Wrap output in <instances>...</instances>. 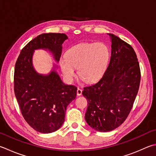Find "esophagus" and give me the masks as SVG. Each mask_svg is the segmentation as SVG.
Wrapping results in <instances>:
<instances>
[{"label": "esophagus", "mask_w": 156, "mask_h": 156, "mask_svg": "<svg viewBox=\"0 0 156 156\" xmlns=\"http://www.w3.org/2000/svg\"><path fill=\"white\" fill-rule=\"evenodd\" d=\"M82 94V90L80 89V88H77V96H81Z\"/></svg>", "instance_id": "esophagus-1"}]
</instances>
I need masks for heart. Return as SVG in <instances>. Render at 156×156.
<instances>
[{
    "label": "heart",
    "mask_w": 156,
    "mask_h": 156,
    "mask_svg": "<svg viewBox=\"0 0 156 156\" xmlns=\"http://www.w3.org/2000/svg\"><path fill=\"white\" fill-rule=\"evenodd\" d=\"M109 50L101 43H80L67 50L59 64L64 78L71 82L77 73L84 81L92 83L101 77L107 68Z\"/></svg>",
    "instance_id": "b5f03b06"
}]
</instances>
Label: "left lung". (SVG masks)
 Wrapping results in <instances>:
<instances>
[{
  "instance_id": "obj_1",
  "label": "left lung",
  "mask_w": 156,
  "mask_h": 156,
  "mask_svg": "<svg viewBox=\"0 0 156 156\" xmlns=\"http://www.w3.org/2000/svg\"><path fill=\"white\" fill-rule=\"evenodd\" d=\"M109 64L96 83L83 87L87 101L85 119L98 132H109L123 124L133 108L139 91L140 70L130 45L113 34Z\"/></svg>"
}]
</instances>
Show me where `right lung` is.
Segmentation results:
<instances>
[{"label": "right lung", "mask_w": 156, "mask_h": 156, "mask_svg": "<svg viewBox=\"0 0 156 156\" xmlns=\"http://www.w3.org/2000/svg\"><path fill=\"white\" fill-rule=\"evenodd\" d=\"M68 37L61 33H44L23 48L16 61L14 92L26 122L39 133H51L64 122L66 107L77 95V88L64 84L54 69L48 75L39 74L32 66L35 49H48L56 62L62 45Z\"/></svg>", "instance_id": "right-lung-1"}]
</instances>
